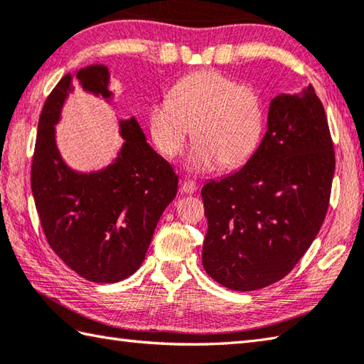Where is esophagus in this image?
Wrapping results in <instances>:
<instances>
[{"instance_id": "1", "label": "esophagus", "mask_w": 364, "mask_h": 364, "mask_svg": "<svg viewBox=\"0 0 364 364\" xmlns=\"http://www.w3.org/2000/svg\"><path fill=\"white\" fill-rule=\"evenodd\" d=\"M196 183L193 182V181H182L181 182V191H182V193H185V195H187V193H195V191H196Z\"/></svg>"}]
</instances>
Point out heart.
<instances>
[{"label":"heart","mask_w":364,"mask_h":364,"mask_svg":"<svg viewBox=\"0 0 364 364\" xmlns=\"http://www.w3.org/2000/svg\"><path fill=\"white\" fill-rule=\"evenodd\" d=\"M147 128L156 150L168 159L182 152L191 128L195 144L185 160L191 173H208L222 163L237 168L257 152L264 129V106L253 87L220 71L183 75L168 100L147 111Z\"/></svg>","instance_id":"heart-1"}]
</instances>
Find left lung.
Returning <instances> with one entry per match:
<instances>
[{
	"label": "left lung",
	"instance_id": "left-lung-1",
	"mask_svg": "<svg viewBox=\"0 0 364 364\" xmlns=\"http://www.w3.org/2000/svg\"><path fill=\"white\" fill-rule=\"evenodd\" d=\"M333 176L330 128L312 85L277 95L252 159L201 190L205 272L235 291L285 277L318 235Z\"/></svg>",
	"mask_w": 364,
	"mask_h": 364
}]
</instances>
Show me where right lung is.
<instances>
[{
	"instance_id": "obj_1",
	"label": "right lung",
	"mask_w": 364,
	"mask_h": 364,
	"mask_svg": "<svg viewBox=\"0 0 364 364\" xmlns=\"http://www.w3.org/2000/svg\"><path fill=\"white\" fill-rule=\"evenodd\" d=\"M74 85L114 102L106 65L80 68L58 82L38 123L31 191L47 242L61 262L90 282L114 284L144 262L179 177L149 146L134 117L119 120L123 144L112 163L88 173L73 169L60 154L55 127Z\"/></svg>"
}]
</instances>
